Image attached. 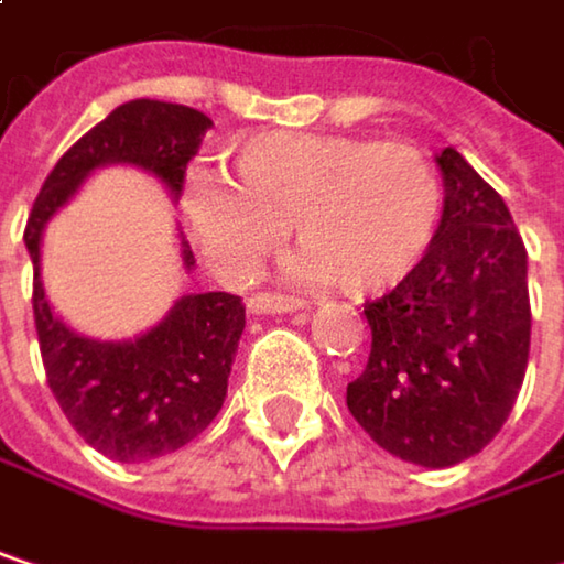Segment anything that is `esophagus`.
Masks as SVG:
<instances>
[{
  "label": "esophagus",
  "instance_id": "obj_1",
  "mask_svg": "<svg viewBox=\"0 0 564 564\" xmlns=\"http://www.w3.org/2000/svg\"><path fill=\"white\" fill-rule=\"evenodd\" d=\"M310 303L300 300V296H283V293H254L248 300V313L261 316V313H296V310H306Z\"/></svg>",
  "mask_w": 564,
  "mask_h": 564
}]
</instances>
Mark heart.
Returning a JSON list of instances; mask_svg holds the SVG:
<instances>
[{
    "label": "heart",
    "instance_id": "1",
    "mask_svg": "<svg viewBox=\"0 0 564 564\" xmlns=\"http://www.w3.org/2000/svg\"><path fill=\"white\" fill-rule=\"evenodd\" d=\"M231 166L238 189L192 172L182 192L188 235L225 283L254 281L296 228L300 278L376 296L421 268L444 221L441 175L404 143L261 133Z\"/></svg>",
    "mask_w": 564,
    "mask_h": 564
}]
</instances>
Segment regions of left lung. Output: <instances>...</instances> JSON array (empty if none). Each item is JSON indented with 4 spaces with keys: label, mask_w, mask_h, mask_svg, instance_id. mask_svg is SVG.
<instances>
[{
    "label": "left lung",
    "mask_w": 564,
    "mask_h": 564,
    "mask_svg": "<svg viewBox=\"0 0 564 564\" xmlns=\"http://www.w3.org/2000/svg\"><path fill=\"white\" fill-rule=\"evenodd\" d=\"M444 221L421 268L366 306L372 352L346 404L417 467H454L507 424L529 362L525 245L507 202L457 153L434 156Z\"/></svg>",
    "instance_id": "obj_1"
}]
</instances>
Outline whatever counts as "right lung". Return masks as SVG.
<instances>
[{"mask_svg": "<svg viewBox=\"0 0 564 564\" xmlns=\"http://www.w3.org/2000/svg\"><path fill=\"white\" fill-rule=\"evenodd\" d=\"M208 130L212 120L182 104H120L57 160L25 225V248L35 268V329L48 386L74 431L120 464L166 457L215 421L245 333V306L235 293L221 290L182 293L147 333L133 339H94L61 319L48 303L42 238L80 185L107 166L143 170L178 202L185 166ZM178 258L188 274L195 258L182 231Z\"/></svg>", "mask_w": 564, "mask_h": 564, "instance_id": "obj_1", "label": "right lung"}]
</instances>
